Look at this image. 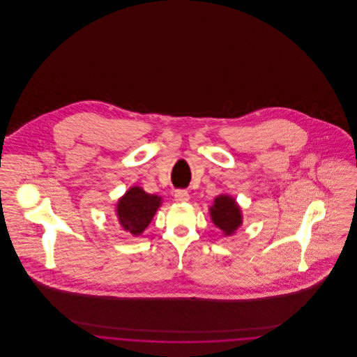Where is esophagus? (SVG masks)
Segmentation results:
<instances>
[{
	"label": "esophagus",
	"instance_id": "1",
	"mask_svg": "<svg viewBox=\"0 0 357 357\" xmlns=\"http://www.w3.org/2000/svg\"><path fill=\"white\" fill-rule=\"evenodd\" d=\"M174 198H175V201L179 202V204H185V202L188 201L190 195H188V192H187L186 190H176L175 194H174Z\"/></svg>",
	"mask_w": 357,
	"mask_h": 357
}]
</instances>
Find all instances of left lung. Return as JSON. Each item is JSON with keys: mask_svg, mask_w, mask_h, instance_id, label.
<instances>
[{"mask_svg": "<svg viewBox=\"0 0 357 357\" xmlns=\"http://www.w3.org/2000/svg\"><path fill=\"white\" fill-rule=\"evenodd\" d=\"M210 217L213 223L220 227L225 236H231L242 225V213L234 198L222 194L214 199L210 207Z\"/></svg>", "mask_w": 357, "mask_h": 357, "instance_id": "1", "label": "left lung"}]
</instances>
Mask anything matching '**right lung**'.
<instances>
[{
	"label": "right lung",
	"instance_id": "add662e5",
	"mask_svg": "<svg viewBox=\"0 0 357 357\" xmlns=\"http://www.w3.org/2000/svg\"><path fill=\"white\" fill-rule=\"evenodd\" d=\"M162 197L147 194L142 187L134 186L120 198L116 204V215L120 226L132 236H140L153 221Z\"/></svg>",
	"mask_w": 357,
	"mask_h": 357
}]
</instances>
